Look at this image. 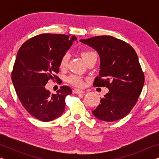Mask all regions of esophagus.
<instances>
[{
	"instance_id": "esophagus-1",
	"label": "esophagus",
	"mask_w": 159,
	"mask_h": 159,
	"mask_svg": "<svg viewBox=\"0 0 159 159\" xmlns=\"http://www.w3.org/2000/svg\"><path fill=\"white\" fill-rule=\"evenodd\" d=\"M73 93H75V94H83V93H84L85 92L83 90H79V89H74L73 90Z\"/></svg>"
}]
</instances>
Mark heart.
Listing matches in <instances>:
<instances>
[{
  "label": "heart",
  "instance_id": "1",
  "mask_svg": "<svg viewBox=\"0 0 159 159\" xmlns=\"http://www.w3.org/2000/svg\"><path fill=\"white\" fill-rule=\"evenodd\" d=\"M97 56V54L93 52V51H85L82 53V57L83 60L85 61V62L89 61L91 58ZM69 60V54L66 52L64 54L62 57H61L60 61V68L64 69L66 67L67 64H68V61ZM67 81H68L70 84L73 85L74 86H77V87H80L83 85V80L81 76H79V75L76 74H71L67 78Z\"/></svg>",
  "mask_w": 159,
  "mask_h": 159
}]
</instances>
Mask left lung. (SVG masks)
Segmentation results:
<instances>
[{
  "instance_id": "left-lung-1",
  "label": "left lung",
  "mask_w": 159,
  "mask_h": 159,
  "mask_svg": "<svg viewBox=\"0 0 159 159\" xmlns=\"http://www.w3.org/2000/svg\"><path fill=\"white\" fill-rule=\"evenodd\" d=\"M80 41L95 50L100 58V70L94 86L109 89L93 114L107 122L124 118L138 102L144 83L136 52L127 43L110 36Z\"/></svg>"
}]
</instances>
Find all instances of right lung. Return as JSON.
<instances>
[{
  "mask_svg": "<svg viewBox=\"0 0 159 159\" xmlns=\"http://www.w3.org/2000/svg\"><path fill=\"white\" fill-rule=\"evenodd\" d=\"M77 38L70 35L44 34L34 36L19 50L12 72L16 93L29 114L41 121L60 117L65 110V98L72 93L61 86L50 94L45 85L60 71V61Z\"/></svg>",
  "mask_w": 159,
  "mask_h": 159,
  "instance_id": "1",
  "label": "right lung"
}]
</instances>
